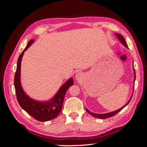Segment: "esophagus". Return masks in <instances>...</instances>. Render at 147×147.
Masks as SVG:
<instances>
[{
  "label": "esophagus",
  "mask_w": 147,
  "mask_h": 147,
  "mask_svg": "<svg viewBox=\"0 0 147 147\" xmlns=\"http://www.w3.org/2000/svg\"><path fill=\"white\" fill-rule=\"evenodd\" d=\"M82 76H83V75H82V74L81 73V72H78V73L76 74V77L78 80L81 79V78H82Z\"/></svg>",
  "instance_id": "esophagus-1"
}]
</instances>
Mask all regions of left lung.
<instances>
[{
  "label": "left lung",
  "mask_w": 147,
  "mask_h": 147,
  "mask_svg": "<svg viewBox=\"0 0 147 147\" xmlns=\"http://www.w3.org/2000/svg\"><path fill=\"white\" fill-rule=\"evenodd\" d=\"M114 34H115V35L116 36V37L118 38V39L119 40L120 43H121L122 45H123L125 47L128 48L127 44H126V41H125V39H124V38L123 36L121 35L119 33H114ZM132 67H133V70H134V82H135V79H136V73H135V70H134V65H132ZM132 95H133V92H132V96H130V99L128 101L127 103H126L124 106H122V108H119V109L117 110H115V111H113V112H108V113H104V114H96V113H94V112H90L89 110L87 109V108H86V111H87L90 114H91L92 116H94V117H96V118H101V119H105V118H110V117H111V116H112L115 115V114H117L118 112H119L120 110L123 109V108L125 107L126 106H127L128 104V103H129V102H130V100H131V98L132 97Z\"/></svg>",
  "instance_id": "1"
}]
</instances>
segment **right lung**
<instances>
[{
  "mask_svg": "<svg viewBox=\"0 0 147 147\" xmlns=\"http://www.w3.org/2000/svg\"><path fill=\"white\" fill-rule=\"evenodd\" d=\"M33 42L34 40H30L25 49L19 55L14 80V85L17 101L21 107L35 119L41 122H46L55 118L60 113L63 106L66 92L68 88L74 84V80L73 78H70L61 86L55 95L47 101H38L30 98L27 94H26L21 83V60L25 51Z\"/></svg>",
  "mask_w": 147,
  "mask_h": 147,
  "instance_id": "right-lung-1",
  "label": "right lung"
}]
</instances>
